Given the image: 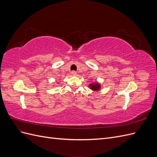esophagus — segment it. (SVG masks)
Returning <instances> with one entry per match:
<instances>
[{
    "label": "esophagus",
    "instance_id": "1",
    "mask_svg": "<svg viewBox=\"0 0 157 157\" xmlns=\"http://www.w3.org/2000/svg\"><path fill=\"white\" fill-rule=\"evenodd\" d=\"M71 74H72L74 76H75V75H77V72H76L75 71H73L72 72H71Z\"/></svg>",
    "mask_w": 157,
    "mask_h": 157
}]
</instances>
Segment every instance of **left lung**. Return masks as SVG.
<instances>
[{"label":"left lung","mask_w":157,"mask_h":157,"mask_svg":"<svg viewBox=\"0 0 157 157\" xmlns=\"http://www.w3.org/2000/svg\"><path fill=\"white\" fill-rule=\"evenodd\" d=\"M89 86H90V89H92V90H94V91H97V90H99L101 88L100 84L98 82H96L94 84H90L89 85Z\"/></svg>","instance_id":"8db88e82"}]
</instances>
